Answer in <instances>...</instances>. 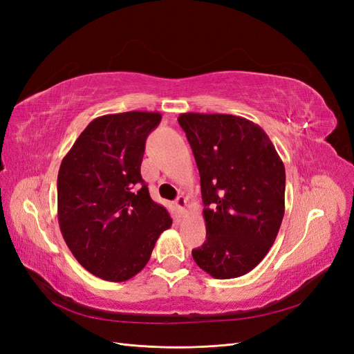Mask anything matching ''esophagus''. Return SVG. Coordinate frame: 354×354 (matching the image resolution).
Masks as SVG:
<instances>
[{
    "instance_id": "obj_1",
    "label": "esophagus",
    "mask_w": 354,
    "mask_h": 354,
    "mask_svg": "<svg viewBox=\"0 0 354 354\" xmlns=\"http://www.w3.org/2000/svg\"><path fill=\"white\" fill-rule=\"evenodd\" d=\"M176 205H177V208H178L181 212H185V211H186V207H187L186 198H185L183 195H180V196L176 199Z\"/></svg>"
}]
</instances>
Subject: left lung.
<instances>
[{"label":"left lung","instance_id":"obj_1","mask_svg":"<svg viewBox=\"0 0 354 354\" xmlns=\"http://www.w3.org/2000/svg\"><path fill=\"white\" fill-rule=\"evenodd\" d=\"M201 176L207 241L194 260L216 279L251 272L285 212V167L260 125L226 113H180Z\"/></svg>","mask_w":354,"mask_h":354}]
</instances>
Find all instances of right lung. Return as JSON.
<instances>
[{
    "label": "right lung",
    "instance_id": "obj_1",
    "mask_svg": "<svg viewBox=\"0 0 354 354\" xmlns=\"http://www.w3.org/2000/svg\"><path fill=\"white\" fill-rule=\"evenodd\" d=\"M160 118L142 111L95 118L60 164V232L78 263L100 279H131L173 224L140 174L146 138Z\"/></svg>",
    "mask_w": 354,
    "mask_h": 354
}]
</instances>
